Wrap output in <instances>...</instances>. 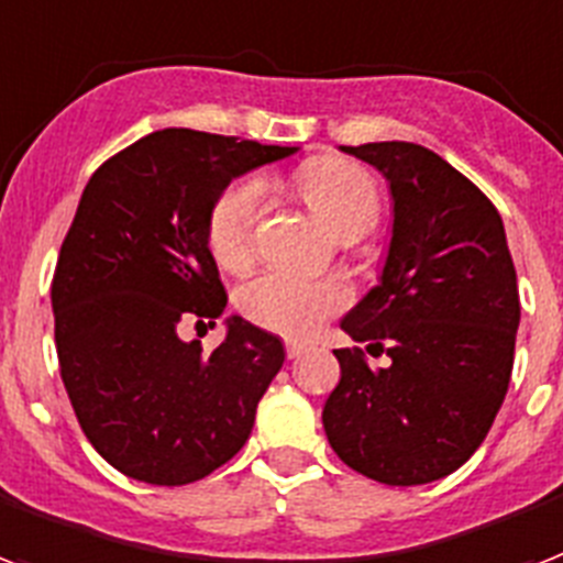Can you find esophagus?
I'll return each mask as SVG.
<instances>
[{
	"instance_id": "esophagus-1",
	"label": "esophagus",
	"mask_w": 563,
	"mask_h": 563,
	"mask_svg": "<svg viewBox=\"0 0 563 563\" xmlns=\"http://www.w3.org/2000/svg\"><path fill=\"white\" fill-rule=\"evenodd\" d=\"M305 352H308V345L305 343H287V357L290 360H299Z\"/></svg>"
}]
</instances>
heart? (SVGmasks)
Instances as JSON below:
<instances>
[{"label": "heart", "instance_id": "b5f03b06", "mask_svg": "<svg viewBox=\"0 0 563 563\" xmlns=\"http://www.w3.org/2000/svg\"><path fill=\"white\" fill-rule=\"evenodd\" d=\"M296 188L334 235H366L380 218V188L357 162L317 156L296 170ZM264 211V188L241 179L218 197L209 214L206 241L211 258L223 269H244L255 255V227ZM349 302L340 282L305 278L285 269L264 273L241 290V310L273 334L302 340Z\"/></svg>", "mask_w": 563, "mask_h": 563}]
</instances>
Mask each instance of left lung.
Returning <instances> with one entry per match:
<instances>
[{"label": "left lung", "instance_id": "obj_1", "mask_svg": "<svg viewBox=\"0 0 563 563\" xmlns=\"http://www.w3.org/2000/svg\"><path fill=\"white\" fill-rule=\"evenodd\" d=\"M393 191L380 285L345 313L368 352L336 349L340 384L322 424L334 453L386 485H424L465 465L500 412L520 296L500 211L439 154L412 142L343 147Z\"/></svg>", "mask_w": 563, "mask_h": 563}]
</instances>
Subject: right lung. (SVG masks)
<instances>
[{"instance_id": "right-lung-1", "label": "right lung", "mask_w": 563, "mask_h": 563, "mask_svg": "<svg viewBox=\"0 0 563 563\" xmlns=\"http://www.w3.org/2000/svg\"><path fill=\"white\" fill-rule=\"evenodd\" d=\"M296 147L156 130L89 177L52 278L54 343L80 430L124 476L188 485L235 456L285 345L241 317L203 354L183 319L227 308L206 227L223 188Z\"/></svg>"}]
</instances>
